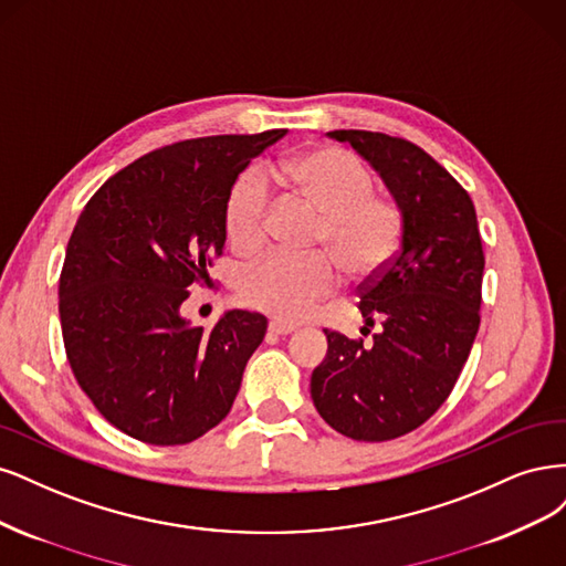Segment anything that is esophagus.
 Returning a JSON list of instances; mask_svg holds the SVG:
<instances>
[{"mask_svg":"<svg viewBox=\"0 0 566 566\" xmlns=\"http://www.w3.org/2000/svg\"><path fill=\"white\" fill-rule=\"evenodd\" d=\"M268 329H270V334H275V336H289V334L296 332V326L289 324V322H282V319H272Z\"/></svg>","mask_w":566,"mask_h":566,"instance_id":"obj_1","label":"esophagus"}]
</instances>
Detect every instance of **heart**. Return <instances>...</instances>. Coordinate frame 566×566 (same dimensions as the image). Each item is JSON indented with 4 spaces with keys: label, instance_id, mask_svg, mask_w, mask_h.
Listing matches in <instances>:
<instances>
[{
    "label": "heart",
    "instance_id": "b5f03b06",
    "mask_svg": "<svg viewBox=\"0 0 566 566\" xmlns=\"http://www.w3.org/2000/svg\"><path fill=\"white\" fill-rule=\"evenodd\" d=\"M275 178L291 197L319 213L315 247L329 252L348 275H371L392 259L402 240V213L392 199L374 192V176L357 155L324 145L282 159ZM268 213L265 178L249 169L228 195L230 244L237 251H256L265 240ZM328 258L268 253L244 270L242 296L268 315L305 319L338 284V268Z\"/></svg>",
    "mask_w": 566,
    "mask_h": 566
}]
</instances>
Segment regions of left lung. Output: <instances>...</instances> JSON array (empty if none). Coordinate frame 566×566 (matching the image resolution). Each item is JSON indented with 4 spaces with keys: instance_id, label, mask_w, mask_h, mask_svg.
<instances>
[{
    "instance_id": "8db88e82",
    "label": "left lung",
    "mask_w": 566,
    "mask_h": 566,
    "mask_svg": "<svg viewBox=\"0 0 566 566\" xmlns=\"http://www.w3.org/2000/svg\"><path fill=\"white\" fill-rule=\"evenodd\" d=\"M367 159L402 213L399 251L359 289L374 343L326 329L310 378L319 416L357 442L402 437L444 405L480 329L484 251L470 195L418 145L388 134L329 132ZM364 326V329H367Z\"/></svg>"
}]
</instances>
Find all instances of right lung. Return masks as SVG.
<instances>
[{
  "instance_id": "1",
  "label": "right lung",
  "mask_w": 566,
  "mask_h": 566,
  "mask_svg": "<svg viewBox=\"0 0 566 566\" xmlns=\"http://www.w3.org/2000/svg\"><path fill=\"white\" fill-rule=\"evenodd\" d=\"M284 134L192 138L143 155L105 180L72 230L59 284L67 361L105 421L134 440L188 444L240 392L268 319L228 310L205 332L180 307L223 253L237 176Z\"/></svg>"
}]
</instances>
